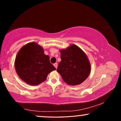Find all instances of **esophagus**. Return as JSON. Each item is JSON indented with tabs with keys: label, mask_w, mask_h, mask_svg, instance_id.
Listing matches in <instances>:
<instances>
[{
	"label": "esophagus",
	"mask_w": 121,
	"mask_h": 121,
	"mask_svg": "<svg viewBox=\"0 0 121 121\" xmlns=\"http://www.w3.org/2000/svg\"><path fill=\"white\" fill-rule=\"evenodd\" d=\"M53 65H54V66L55 67H56V69L57 67H58V64H57L56 63H54V64Z\"/></svg>",
	"instance_id": "1"
}]
</instances>
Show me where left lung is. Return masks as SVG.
I'll return each mask as SVG.
<instances>
[{"mask_svg": "<svg viewBox=\"0 0 121 121\" xmlns=\"http://www.w3.org/2000/svg\"><path fill=\"white\" fill-rule=\"evenodd\" d=\"M61 61L57 71L68 85L75 86L82 83L91 71V64L84 52L75 44L60 50Z\"/></svg>", "mask_w": 121, "mask_h": 121, "instance_id": "left-lung-1", "label": "left lung"}]
</instances>
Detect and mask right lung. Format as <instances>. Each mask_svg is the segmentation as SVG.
I'll return each mask as SVG.
<instances>
[{
    "instance_id": "add662e5",
    "label": "right lung",
    "mask_w": 121,
    "mask_h": 121,
    "mask_svg": "<svg viewBox=\"0 0 121 121\" xmlns=\"http://www.w3.org/2000/svg\"><path fill=\"white\" fill-rule=\"evenodd\" d=\"M36 42L24 45L16 55V72L22 81L30 85H38L46 79L48 74L56 70L50 63V57Z\"/></svg>"
}]
</instances>
